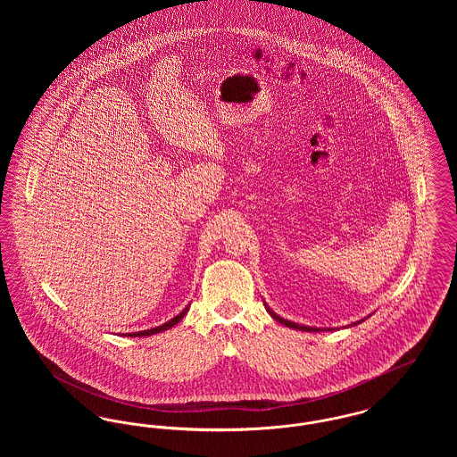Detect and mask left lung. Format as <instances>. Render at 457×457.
I'll list each match as a JSON object with an SVG mask.
<instances>
[{
  "mask_svg": "<svg viewBox=\"0 0 457 457\" xmlns=\"http://www.w3.org/2000/svg\"><path fill=\"white\" fill-rule=\"evenodd\" d=\"M269 310V313L278 320V322H281L283 326L291 327V328H300V330H306V332H317V330H320V328H313V327H306V326H298V324H295V322H289V320H284L281 319L279 315H276L274 312H270V308H267Z\"/></svg>",
  "mask_w": 457,
  "mask_h": 457,
  "instance_id": "left-lung-1",
  "label": "left lung"
}]
</instances>
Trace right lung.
<instances>
[{"label":"right lung","instance_id":"right-lung-1","mask_svg":"<svg viewBox=\"0 0 457 457\" xmlns=\"http://www.w3.org/2000/svg\"><path fill=\"white\" fill-rule=\"evenodd\" d=\"M187 310H188V308H185L179 315H176L174 319H171V320H170V322H166V324H162V326L155 327V328H147V330H140V332H133V334H129V336H130V337H142V336H153V334H157V332L168 330V328H171V327L176 326V324L185 317Z\"/></svg>","mask_w":457,"mask_h":457}]
</instances>
